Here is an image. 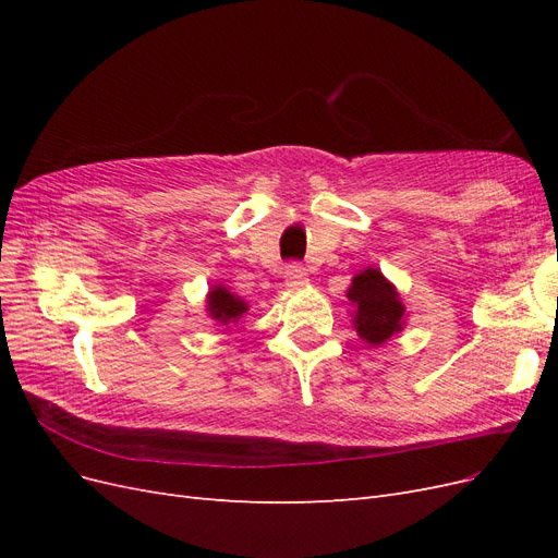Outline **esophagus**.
<instances>
[{
    "label": "esophagus",
    "instance_id": "34e87169",
    "mask_svg": "<svg viewBox=\"0 0 558 558\" xmlns=\"http://www.w3.org/2000/svg\"><path fill=\"white\" fill-rule=\"evenodd\" d=\"M283 279H286V286H291V289H302V286H307V283H310L307 269L302 267L300 263H291V265H286Z\"/></svg>",
    "mask_w": 558,
    "mask_h": 558
}]
</instances>
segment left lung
Listing matches in <instances>:
<instances>
[{"label": "left lung", "instance_id": "left-lung-1", "mask_svg": "<svg viewBox=\"0 0 558 558\" xmlns=\"http://www.w3.org/2000/svg\"><path fill=\"white\" fill-rule=\"evenodd\" d=\"M347 298L356 307V312H353V328H356L363 342L379 347L402 330L404 305L396 286L379 269L367 267L361 275L353 277Z\"/></svg>", "mask_w": 558, "mask_h": 558}]
</instances>
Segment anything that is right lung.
I'll list each match as a JSON object with an SVG mask.
<instances>
[{"label": "right lung", "instance_id": "1", "mask_svg": "<svg viewBox=\"0 0 558 558\" xmlns=\"http://www.w3.org/2000/svg\"><path fill=\"white\" fill-rule=\"evenodd\" d=\"M207 312L221 326H230L238 324V320L248 312V305L242 298L230 293L226 286L218 283L207 295Z\"/></svg>", "mask_w": 558, "mask_h": 558}]
</instances>
